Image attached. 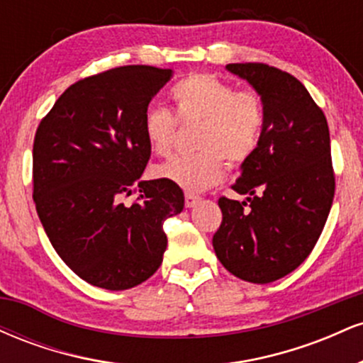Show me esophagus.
I'll list each match as a JSON object with an SVG mask.
<instances>
[{
  "label": "esophagus",
  "instance_id": "1",
  "mask_svg": "<svg viewBox=\"0 0 363 363\" xmlns=\"http://www.w3.org/2000/svg\"><path fill=\"white\" fill-rule=\"evenodd\" d=\"M184 199H186V208H194L199 201H201V198H199V196H194L191 193H187Z\"/></svg>",
  "mask_w": 363,
  "mask_h": 363
}]
</instances>
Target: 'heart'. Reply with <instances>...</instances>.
I'll return each instance as SVG.
<instances>
[{"label": "heart", "mask_w": 363, "mask_h": 363, "mask_svg": "<svg viewBox=\"0 0 363 363\" xmlns=\"http://www.w3.org/2000/svg\"><path fill=\"white\" fill-rule=\"evenodd\" d=\"M174 116L162 107H150L143 116V133L150 150L169 155L174 147L177 123L196 124L191 155L170 158L153 169L187 191L201 193L223 177L225 161L239 165L256 152L266 121L264 101L254 90H235L232 83L213 74H193L170 90Z\"/></svg>", "instance_id": "1"}]
</instances>
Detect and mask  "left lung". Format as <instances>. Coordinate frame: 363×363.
I'll return each instance as SVG.
<instances>
[{"instance_id":"left-lung-1","label":"left lung","mask_w":363,"mask_h":363,"mask_svg":"<svg viewBox=\"0 0 363 363\" xmlns=\"http://www.w3.org/2000/svg\"><path fill=\"white\" fill-rule=\"evenodd\" d=\"M264 101L266 121L256 152L222 196V225L213 235L220 262L237 278L272 283L294 272L318 242L335 198L328 121L306 86L262 62H232ZM248 208H245V206Z\"/></svg>"}]
</instances>
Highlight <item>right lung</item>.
I'll use <instances>...</instances> for the list:
<instances>
[{
  "label": "right lung",
  "mask_w": 363,
  "mask_h": 363,
  "mask_svg": "<svg viewBox=\"0 0 363 363\" xmlns=\"http://www.w3.org/2000/svg\"><path fill=\"white\" fill-rule=\"evenodd\" d=\"M172 69L121 66L73 83L34 140V201L62 261L86 283L128 290L162 264L164 222L184 208L165 179L140 181L150 160L143 116ZM140 193L131 207L122 198Z\"/></svg>",
  "instance_id": "1"
}]
</instances>
